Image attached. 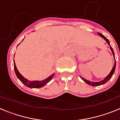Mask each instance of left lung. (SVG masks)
<instances>
[{
  "label": "left lung",
  "instance_id": "obj_1",
  "mask_svg": "<svg viewBox=\"0 0 120 120\" xmlns=\"http://www.w3.org/2000/svg\"><path fill=\"white\" fill-rule=\"evenodd\" d=\"M98 34L100 36V37H102V38L104 39V40H105L106 41L107 43H108V45H109V46H110V49H111V51H112V54H113V56H114V60H115V62H114V67H113V68H112V70L111 71V72H110L109 74V75H108V76H107L105 78V79H103V80H101V81L97 82H91V81H89V80H86V79H85L84 78H83V77H82L81 76H80V77H81V79H82V80H83V81L85 82L86 83H87V84L93 86H96L101 85H103V84H105V83H106L107 82H108V80H109V79H111V77H112V75H114V71H115V67H116V61H115V54H114V50H113V49H112V47H111V45H110L109 41V40H108V39H107L106 38V37L103 35H102V34H100V33L98 32Z\"/></svg>",
  "mask_w": 120,
  "mask_h": 120
}]
</instances>
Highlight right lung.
<instances>
[{
	"label": "right lung",
	"instance_id": "add662e5",
	"mask_svg": "<svg viewBox=\"0 0 120 120\" xmlns=\"http://www.w3.org/2000/svg\"><path fill=\"white\" fill-rule=\"evenodd\" d=\"M14 67L15 73L16 74L17 77L19 78V80H20L24 85L26 86H27V87L29 88H39L43 87V86H44V85H45L47 84L48 82H49L52 79L53 76H55V73H54V74H52L51 76H50L49 77H47V79H44V80H41V81H37V80H35V81H29V80H28L27 79H25V78L21 75L20 73H19V71H18L17 68L16 67V65H15V63L14 61Z\"/></svg>",
	"mask_w": 120,
	"mask_h": 120
}]
</instances>
